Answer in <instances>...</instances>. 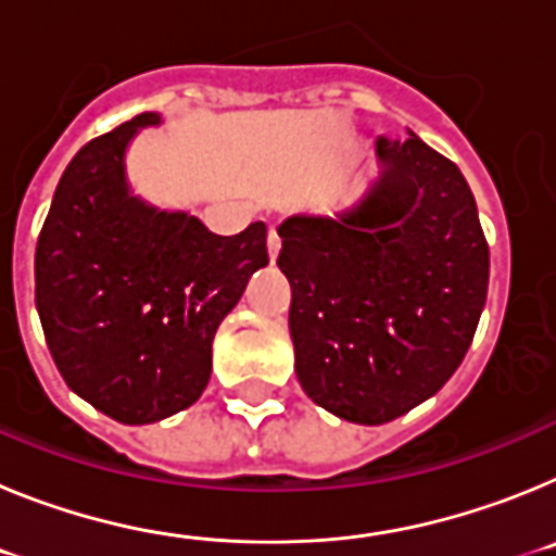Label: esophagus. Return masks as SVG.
Returning a JSON list of instances; mask_svg holds the SVG:
<instances>
[{"label":"esophagus","instance_id":"1","mask_svg":"<svg viewBox=\"0 0 556 556\" xmlns=\"http://www.w3.org/2000/svg\"><path fill=\"white\" fill-rule=\"evenodd\" d=\"M278 250H281V239H278V230L275 228H269V233H267V253H269V258H278Z\"/></svg>","mask_w":556,"mask_h":556}]
</instances>
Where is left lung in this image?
<instances>
[{
  "mask_svg": "<svg viewBox=\"0 0 556 556\" xmlns=\"http://www.w3.org/2000/svg\"><path fill=\"white\" fill-rule=\"evenodd\" d=\"M376 155L381 172L356 205L278 225L298 381L362 426L443 390L473 342L490 278L473 191L454 161L415 132L378 139Z\"/></svg>",
  "mask_w": 556,
  "mask_h": 556,
  "instance_id": "1",
  "label": "left lung"
}]
</instances>
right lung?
<instances>
[{
  "mask_svg": "<svg viewBox=\"0 0 556 556\" xmlns=\"http://www.w3.org/2000/svg\"><path fill=\"white\" fill-rule=\"evenodd\" d=\"M155 125L139 113L77 152L36 248V308L63 381L127 426L203 395L219 323L269 264L264 223L217 236L132 194L125 152Z\"/></svg>",
  "mask_w": 556,
  "mask_h": 556,
  "instance_id": "right-lung-1",
  "label": "right lung"
}]
</instances>
